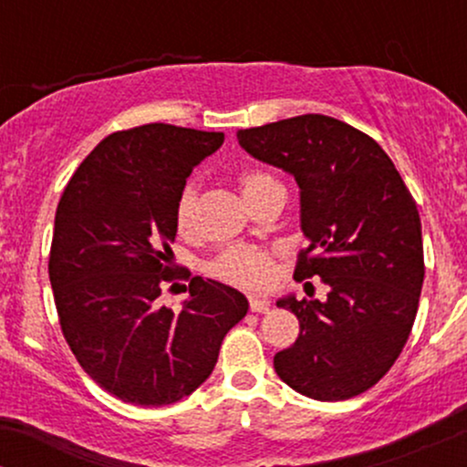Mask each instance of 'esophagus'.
I'll use <instances>...</instances> for the list:
<instances>
[{
    "label": "esophagus",
    "instance_id": "1",
    "mask_svg": "<svg viewBox=\"0 0 467 467\" xmlns=\"http://www.w3.org/2000/svg\"><path fill=\"white\" fill-rule=\"evenodd\" d=\"M248 305H250V312H256V314H265L267 309H270V301L261 296H250Z\"/></svg>",
    "mask_w": 467,
    "mask_h": 467
}]
</instances>
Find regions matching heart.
<instances>
[{
  "label": "heart",
  "mask_w": 467,
  "mask_h": 467,
  "mask_svg": "<svg viewBox=\"0 0 467 467\" xmlns=\"http://www.w3.org/2000/svg\"><path fill=\"white\" fill-rule=\"evenodd\" d=\"M239 189L245 200L254 203L265 192L278 189V180L261 169H245L237 175ZM197 219V186L189 182L180 191L178 203H175V226L182 234H189L195 228ZM208 272L219 281L245 289L267 287L275 278V256L270 250L256 248V245H230L215 256L208 265Z\"/></svg>",
  "instance_id": "1"
}]
</instances>
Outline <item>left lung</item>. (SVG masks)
<instances>
[{
    "label": "left lung",
    "instance_id": "left-lung-1",
    "mask_svg": "<svg viewBox=\"0 0 467 467\" xmlns=\"http://www.w3.org/2000/svg\"><path fill=\"white\" fill-rule=\"evenodd\" d=\"M239 144L294 175L307 237L294 278L329 285L325 303H276L301 334L276 353L275 371L312 400L356 398L389 373L415 323L426 272L417 203L384 149L336 118L252 127Z\"/></svg>",
    "mask_w": 467,
    "mask_h": 467
}]
</instances>
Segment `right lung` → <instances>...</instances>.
<instances>
[{
    "mask_svg": "<svg viewBox=\"0 0 467 467\" xmlns=\"http://www.w3.org/2000/svg\"><path fill=\"white\" fill-rule=\"evenodd\" d=\"M222 131L151 125L109 133L69 178L57 206L50 272L63 337L114 398L164 406L215 368L223 336L248 312L237 289L192 276L182 312L158 307L171 261L175 203Z\"/></svg>",
    "mask_w": 467,
    "mask_h": 467,
    "instance_id": "obj_1",
    "label": "right lung"
}]
</instances>
